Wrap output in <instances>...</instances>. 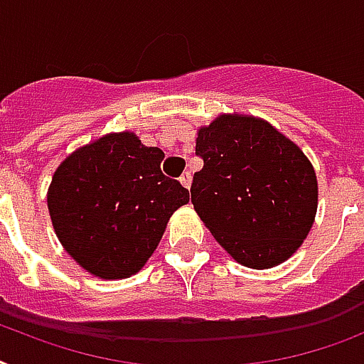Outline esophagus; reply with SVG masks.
I'll list each match as a JSON object with an SVG mask.
<instances>
[{"instance_id": "34e87169", "label": "esophagus", "mask_w": 364, "mask_h": 364, "mask_svg": "<svg viewBox=\"0 0 364 364\" xmlns=\"http://www.w3.org/2000/svg\"><path fill=\"white\" fill-rule=\"evenodd\" d=\"M180 184L184 186L186 189L191 188V175H189V173H184V175L180 176Z\"/></svg>"}]
</instances>
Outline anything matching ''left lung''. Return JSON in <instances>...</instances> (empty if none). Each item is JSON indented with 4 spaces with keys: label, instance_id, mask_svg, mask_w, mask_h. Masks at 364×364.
Instances as JSON below:
<instances>
[{
    "label": "left lung",
    "instance_id": "8db88e82",
    "mask_svg": "<svg viewBox=\"0 0 364 364\" xmlns=\"http://www.w3.org/2000/svg\"><path fill=\"white\" fill-rule=\"evenodd\" d=\"M204 161L191 203L236 262L266 269L292 257L318 206L316 175L301 150L268 122L221 115L200 128Z\"/></svg>",
    "mask_w": 364,
    "mask_h": 364
}]
</instances>
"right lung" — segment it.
I'll return each instance as SVG.
<instances>
[{"label":"right lung","mask_w":364,"mask_h":364,"mask_svg":"<svg viewBox=\"0 0 364 364\" xmlns=\"http://www.w3.org/2000/svg\"><path fill=\"white\" fill-rule=\"evenodd\" d=\"M164 152L134 134H109L72 152L48 191L57 238L81 268L102 279L139 272L173 212L189 200L161 173Z\"/></svg>","instance_id":"add662e5"}]
</instances>
